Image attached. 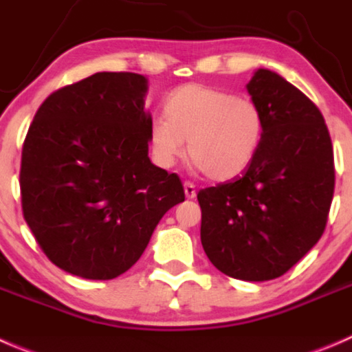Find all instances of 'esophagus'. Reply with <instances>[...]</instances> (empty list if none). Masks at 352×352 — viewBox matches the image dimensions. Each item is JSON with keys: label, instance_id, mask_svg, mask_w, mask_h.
I'll list each match as a JSON object with an SVG mask.
<instances>
[{"label": "esophagus", "instance_id": "esophagus-1", "mask_svg": "<svg viewBox=\"0 0 352 352\" xmlns=\"http://www.w3.org/2000/svg\"><path fill=\"white\" fill-rule=\"evenodd\" d=\"M184 192H186L187 199H194L196 197V186L192 182H184Z\"/></svg>", "mask_w": 352, "mask_h": 352}]
</instances>
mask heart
I'll return each instance as SVG.
<instances>
[{
	"label": "heart",
	"instance_id": "heart-1",
	"mask_svg": "<svg viewBox=\"0 0 352 352\" xmlns=\"http://www.w3.org/2000/svg\"><path fill=\"white\" fill-rule=\"evenodd\" d=\"M165 117L149 124V148L162 166L186 153L214 182L241 177L254 162L265 134V115L251 98L204 84H187L165 101Z\"/></svg>",
	"mask_w": 352,
	"mask_h": 352
}]
</instances>
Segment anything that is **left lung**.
Wrapping results in <instances>:
<instances>
[{"label":"left lung","mask_w":352,"mask_h":352,"mask_svg":"<svg viewBox=\"0 0 352 352\" xmlns=\"http://www.w3.org/2000/svg\"><path fill=\"white\" fill-rule=\"evenodd\" d=\"M245 87L265 115L261 148L237 180L199 190L201 244L221 274L265 282L320 241L336 170L329 129L309 98L267 68Z\"/></svg>","instance_id":"8db88e82"}]
</instances>
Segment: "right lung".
<instances>
[{
    "label": "right lung",
    "mask_w": 352,
    "mask_h": 352,
    "mask_svg": "<svg viewBox=\"0 0 352 352\" xmlns=\"http://www.w3.org/2000/svg\"><path fill=\"white\" fill-rule=\"evenodd\" d=\"M148 78L98 72L39 107L22 149L27 225L58 268L118 277L141 258L163 214L186 199L177 173L149 160Z\"/></svg>",
    "instance_id": "1"
}]
</instances>
